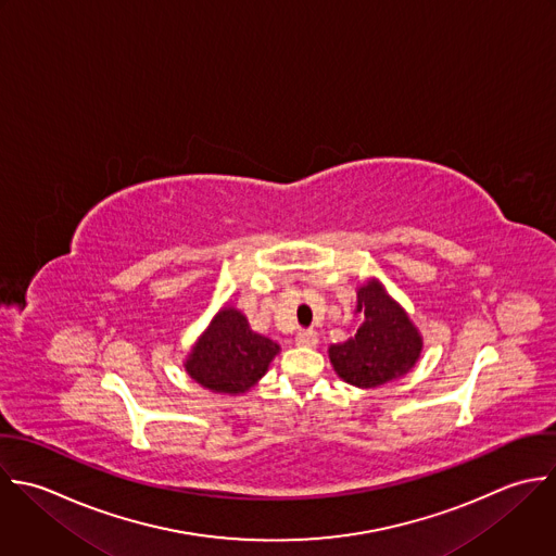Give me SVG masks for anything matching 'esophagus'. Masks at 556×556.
<instances>
[{
	"label": "esophagus",
	"instance_id": "34e87169",
	"mask_svg": "<svg viewBox=\"0 0 556 556\" xmlns=\"http://www.w3.org/2000/svg\"><path fill=\"white\" fill-rule=\"evenodd\" d=\"M296 344L299 346H305V349H314L318 344V333L307 329V331H299L296 333Z\"/></svg>",
	"mask_w": 556,
	"mask_h": 556
}]
</instances>
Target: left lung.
Returning a JSON list of instances; mask_svg holds the SVG:
<instances>
[{
  "instance_id": "8db88e82",
  "label": "left lung",
  "mask_w": 556,
  "mask_h": 556,
  "mask_svg": "<svg viewBox=\"0 0 556 556\" xmlns=\"http://www.w3.org/2000/svg\"><path fill=\"white\" fill-rule=\"evenodd\" d=\"M357 333L329 346L336 375L349 386L372 390L405 377L422 355V333L377 277L357 288Z\"/></svg>"
}]
</instances>
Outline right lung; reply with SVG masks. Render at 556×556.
<instances>
[{"label": "right lung", "instance_id": "1", "mask_svg": "<svg viewBox=\"0 0 556 556\" xmlns=\"http://www.w3.org/2000/svg\"><path fill=\"white\" fill-rule=\"evenodd\" d=\"M279 351L277 342L251 329L240 309L223 305L188 351L184 368L201 388L240 396L260 383Z\"/></svg>", "mask_w": 556, "mask_h": 556}]
</instances>
